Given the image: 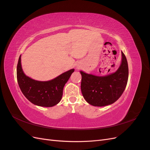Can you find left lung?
<instances>
[{"label":"left lung","mask_w":150,"mask_h":150,"mask_svg":"<svg viewBox=\"0 0 150 150\" xmlns=\"http://www.w3.org/2000/svg\"><path fill=\"white\" fill-rule=\"evenodd\" d=\"M121 64L115 72L97 76L80 71L81 89L85 100L91 105L104 106L114 103L122 95L128 79V65L121 51Z\"/></svg>","instance_id":"1"}]
</instances>
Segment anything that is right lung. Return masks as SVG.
<instances>
[{"label":"right lung","mask_w":150,"mask_h":150,"mask_svg":"<svg viewBox=\"0 0 150 150\" xmlns=\"http://www.w3.org/2000/svg\"><path fill=\"white\" fill-rule=\"evenodd\" d=\"M74 71L72 69L51 81H35L24 73L20 56L17 66V79L22 93L29 101L39 106L52 107L60 102L64 86Z\"/></svg>","instance_id":"obj_1"}]
</instances>
